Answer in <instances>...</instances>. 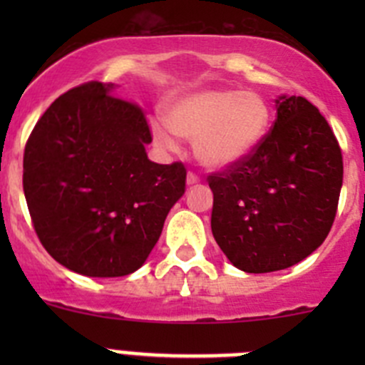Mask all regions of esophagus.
I'll list each match as a JSON object with an SVG mask.
<instances>
[{
  "label": "esophagus",
  "mask_w": 365,
  "mask_h": 365,
  "mask_svg": "<svg viewBox=\"0 0 365 365\" xmlns=\"http://www.w3.org/2000/svg\"><path fill=\"white\" fill-rule=\"evenodd\" d=\"M197 183H200V176L196 173L189 171V175H187V185H197Z\"/></svg>",
  "instance_id": "esophagus-1"
}]
</instances>
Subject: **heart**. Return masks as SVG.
<instances>
[{"mask_svg":"<svg viewBox=\"0 0 365 365\" xmlns=\"http://www.w3.org/2000/svg\"><path fill=\"white\" fill-rule=\"evenodd\" d=\"M164 121L168 128L152 125L157 145L173 148V134L194 141L197 160L219 169L247 159L261 145L270 127V108L254 91L205 90L168 104Z\"/></svg>","mask_w":365,"mask_h":365,"instance_id":"obj_1","label":"heart"}]
</instances>
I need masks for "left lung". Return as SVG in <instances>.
I'll list each match as a JSON object with an SVG mask.
<instances>
[{
  "instance_id": "8db88e82",
  "label": "left lung",
  "mask_w": 365,
  "mask_h": 365,
  "mask_svg": "<svg viewBox=\"0 0 365 365\" xmlns=\"http://www.w3.org/2000/svg\"><path fill=\"white\" fill-rule=\"evenodd\" d=\"M212 233L227 259L249 274L284 270L329 235L342 185L341 146L304 97H281L261 145L208 175Z\"/></svg>"
}]
</instances>
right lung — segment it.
I'll list each match as a JSON object with an SVG mask.
<instances>
[{
  "label": "right lung",
  "instance_id": "1",
  "mask_svg": "<svg viewBox=\"0 0 365 365\" xmlns=\"http://www.w3.org/2000/svg\"><path fill=\"white\" fill-rule=\"evenodd\" d=\"M113 84L88 81L58 97L24 148L23 189L40 244L88 277L138 270L185 192L182 162L155 164L152 130Z\"/></svg>",
  "mask_w": 365,
  "mask_h": 365
}]
</instances>
